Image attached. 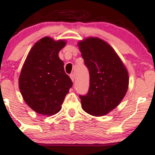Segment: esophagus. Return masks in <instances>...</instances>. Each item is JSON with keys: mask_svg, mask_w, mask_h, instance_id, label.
Returning <instances> with one entry per match:
<instances>
[{"mask_svg": "<svg viewBox=\"0 0 155 155\" xmlns=\"http://www.w3.org/2000/svg\"><path fill=\"white\" fill-rule=\"evenodd\" d=\"M70 78H71V79L72 80V81H74V80H75V75H74L73 73L71 74V75H70Z\"/></svg>", "mask_w": 155, "mask_h": 155, "instance_id": "obj_1", "label": "esophagus"}]
</instances>
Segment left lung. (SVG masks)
<instances>
[{"mask_svg": "<svg viewBox=\"0 0 155 155\" xmlns=\"http://www.w3.org/2000/svg\"><path fill=\"white\" fill-rule=\"evenodd\" d=\"M89 73V88L80 95L82 108L94 116H103L117 106L127 93L129 74L110 45L98 38L78 44Z\"/></svg>", "mask_w": 155, "mask_h": 155, "instance_id": "1", "label": "left lung"}]
</instances>
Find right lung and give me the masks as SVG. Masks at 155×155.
I'll list each match as a JSON object with an SVG mask.
<instances>
[{
    "label": "right lung",
    "instance_id": "1",
    "mask_svg": "<svg viewBox=\"0 0 155 155\" xmlns=\"http://www.w3.org/2000/svg\"><path fill=\"white\" fill-rule=\"evenodd\" d=\"M66 41L45 37L35 43L24 61L19 86L24 100L31 109L45 115L61 109L73 82L64 71L59 52Z\"/></svg>",
    "mask_w": 155,
    "mask_h": 155
}]
</instances>
